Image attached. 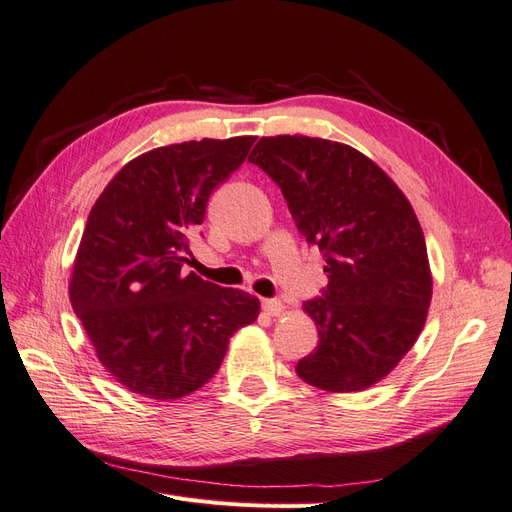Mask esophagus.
I'll list each match as a JSON object with an SVG mask.
<instances>
[{"label": "esophagus", "mask_w": 512, "mask_h": 512, "mask_svg": "<svg viewBox=\"0 0 512 512\" xmlns=\"http://www.w3.org/2000/svg\"><path fill=\"white\" fill-rule=\"evenodd\" d=\"M262 309H265L269 316H280L284 312V305L277 299H262Z\"/></svg>", "instance_id": "esophagus-1"}]
</instances>
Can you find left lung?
Wrapping results in <instances>:
<instances>
[{
  "instance_id": "obj_1",
  "label": "left lung",
  "mask_w": 512,
  "mask_h": 512,
  "mask_svg": "<svg viewBox=\"0 0 512 512\" xmlns=\"http://www.w3.org/2000/svg\"><path fill=\"white\" fill-rule=\"evenodd\" d=\"M250 162L277 183L329 284L303 303L318 346L297 374L322 391L382 380L423 331L431 273L421 224L397 185L356 149L309 136L260 138Z\"/></svg>"
}]
</instances>
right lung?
Segmentation results:
<instances>
[{
	"label": "right lung",
	"mask_w": 512,
	"mask_h": 512,
	"mask_svg": "<svg viewBox=\"0 0 512 512\" xmlns=\"http://www.w3.org/2000/svg\"><path fill=\"white\" fill-rule=\"evenodd\" d=\"M256 136L203 138L128 162L91 209L70 301L100 363L132 393L190 395L220 369L228 339L258 318V299L183 275L211 192Z\"/></svg>",
	"instance_id": "1"
}]
</instances>
